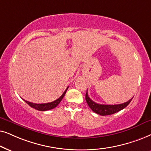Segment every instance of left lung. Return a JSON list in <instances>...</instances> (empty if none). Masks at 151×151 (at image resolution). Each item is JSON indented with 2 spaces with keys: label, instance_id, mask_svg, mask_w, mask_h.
<instances>
[{
  "label": "left lung",
  "instance_id": "left-lung-1",
  "mask_svg": "<svg viewBox=\"0 0 151 151\" xmlns=\"http://www.w3.org/2000/svg\"><path fill=\"white\" fill-rule=\"evenodd\" d=\"M132 98H131L128 101H126L124 104H116V105H105V104H99L95 103V102H94L92 100L90 99V98L88 96V92H86V100L89 107L95 113L102 116L110 115V114H114L122 110V109H124L130 103Z\"/></svg>",
  "mask_w": 151,
  "mask_h": 151
}]
</instances>
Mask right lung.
<instances>
[{
    "mask_svg": "<svg viewBox=\"0 0 151 151\" xmlns=\"http://www.w3.org/2000/svg\"><path fill=\"white\" fill-rule=\"evenodd\" d=\"M68 89V87L66 88L65 92H63V94H62V95L60 96L59 99H57V100H55V101H54L52 102H50V103L35 104V103H32V102L25 101V100H24V101H25L26 103H27L29 106H31L32 108H35V109H36V110H40V111H46V110H49L53 109V108H56L58 105H59V104L61 101V100L63 99V96H65V94L66 93V91H67Z\"/></svg>",
    "mask_w": 151,
    "mask_h": 151,
    "instance_id": "1",
    "label": "right lung"
}]
</instances>
